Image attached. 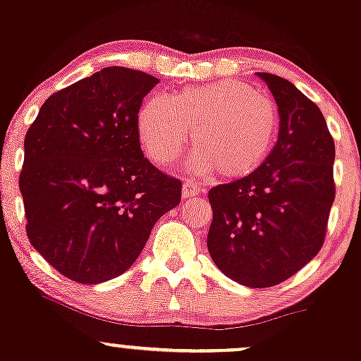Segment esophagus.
I'll return each mask as SVG.
<instances>
[{
    "instance_id": "esophagus-1",
    "label": "esophagus",
    "mask_w": 361,
    "mask_h": 361,
    "mask_svg": "<svg viewBox=\"0 0 361 361\" xmlns=\"http://www.w3.org/2000/svg\"><path fill=\"white\" fill-rule=\"evenodd\" d=\"M200 192H202V188H200L197 183H192V181H187V183L183 185V197H185V199H190V197L199 195Z\"/></svg>"
}]
</instances>
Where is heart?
<instances>
[{
    "label": "heart",
    "instance_id": "b5f03b06",
    "mask_svg": "<svg viewBox=\"0 0 361 361\" xmlns=\"http://www.w3.org/2000/svg\"><path fill=\"white\" fill-rule=\"evenodd\" d=\"M279 109L240 81H221L152 97L138 114L140 142L157 164H169L190 142L193 168L223 178L247 176L267 161L279 136Z\"/></svg>",
    "mask_w": 361,
    "mask_h": 361
}]
</instances>
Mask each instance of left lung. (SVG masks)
Masks as SVG:
<instances>
[{
	"mask_svg": "<svg viewBox=\"0 0 361 361\" xmlns=\"http://www.w3.org/2000/svg\"><path fill=\"white\" fill-rule=\"evenodd\" d=\"M257 75L279 105V140L256 171L209 190L207 249L228 279L264 289L290 279L324 245L336 145L314 102L287 79Z\"/></svg>",
	"mask_w": 361,
	"mask_h": 361,
	"instance_id": "left-lung-1",
	"label": "left lung"
}]
</instances>
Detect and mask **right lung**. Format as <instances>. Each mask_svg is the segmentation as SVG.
<instances>
[{"label":"right lung","instance_id":"right-lung-1","mask_svg":"<svg viewBox=\"0 0 361 361\" xmlns=\"http://www.w3.org/2000/svg\"><path fill=\"white\" fill-rule=\"evenodd\" d=\"M157 82L147 72L105 67L53 93L25 133V231L74 282L126 271L155 221L180 204L181 181L140 147V107Z\"/></svg>","mask_w":361,"mask_h":361}]
</instances>
